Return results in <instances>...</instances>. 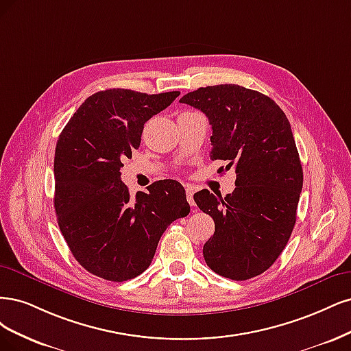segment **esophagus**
<instances>
[{
    "mask_svg": "<svg viewBox=\"0 0 351 351\" xmlns=\"http://www.w3.org/2000/svg\"><path fill=\"white\" fill-rule=\"evenodd\" d=\"M194 186L192 185H185V192H186V199L189 202V206H195V201H194Z\"/></svg>",
    "mask_w": 351,
    "mask_h": 351,
    "instance_id": "1",
    "label": "esophagus"
}]
</instances>
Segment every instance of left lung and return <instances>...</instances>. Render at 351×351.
I'll return each instance as SVG.
<instances>
[{"label":"left lung","instance_id":"obj_1","mask_svg":"<svg viewBox=\"0 0 351 351\" xmlns=\"http://www.w3.org/2000/svg\"><path fill=\"white\" fill-rule=\"evenodd\" d=\"M179 101L204 112L213 128L211 160L236 172L232 194L202 189L194 195L216 224L202 247L206 263L237 281L263 274L289 242L303 185L290 122L273 99L237 84L199 87Z\"/></svg>","mask_w":351,"mask_h":351}]
</instances>
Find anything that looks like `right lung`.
<instances>
[{
    "label": "right lung",
    "mask_w": 351,
    "mask_h": 351,
    "mask_svg": "<svg viewBox=\"0 0 351 351\" xmlns=\"http://www.w3.org/2000/svg\"><path fill=\"white\" fill-rule=\"evenodd\" d=\"M179 92L109 88L87 97L55 149L53 206L71 254L84 269L127 281L149 268L167 226L189 214L185 189L163 179L130 195L122 160L138 149L144 123Z\"/></svg>",
    "instance_id": "add662e5"
}]
</instances>
